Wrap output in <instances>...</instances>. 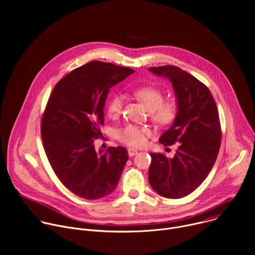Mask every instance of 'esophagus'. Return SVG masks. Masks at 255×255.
I'll return each instance as SVG.
<instances>
[{
  "label": "esophagus",
  "mask_w": 255,
  "mask_h": 255,
  "mask_svg": "<svg viewBox=\"0 0 255 255\" xmlns=\"http://www.w3.org/2000/svg\"><path fill=\"white\" fill-rule=\"evenodd\" d=\"M138 153V151L136 150V149H134V148H128V154H129V156H134V155H136Z\"/></svg>",
  "instance_id": "obj_1"
}]
</instances>
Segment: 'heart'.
<instances>
[{
    "label": "heart",
    "mask_w": 255,
    "mask_h": 255,
    "mask_svg": "<svg viewBox=\"0 0 255 255\" xmlns=\"http://www.w3.org/2000/svg\"><path fill=\"white\" fill-rule=\"evenodd\" d=\"M134 97L141 102L149 111L151 120L160 127L169 126L177 116V105L173 101H163L161 91L153 87H143L134 90ZM123 99L119 95L113 96L107 104V113L110 117L118 116L122 111ZM150 131L147 127L133 124L126 125L117 131V138L120 142L132 147H139L146 142Z\"/></svg>",
    "instance_id": "1"
}]
</instances>
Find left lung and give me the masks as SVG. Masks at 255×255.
<instances>
[{"label":"left lung","mask_w":255,"mask_h":255,"mask_svg":"<svg viewBox=\"0 0 255 255\" xmlns=\"http://www.w3.org/2000/svg\"><path fill=\"white\" fill-rule=\"evenodd\" d=\"M149 70L169 80L176 97L177 116L159 142L178 145L172 158L150 153L149 184L158 195L179 199L203 183L217 159L222 137L219 114L210 90L189 72L174 65Z\"/></svg>","instance_id":"left-lung-1"}]
</instances>
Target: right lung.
<instances>
[{
    "instance_id": "right-lung-1",
    "label": "right lung",
    "mask_w": 255,
    "mask_h": 255,
    "mask_svg": "<svg viewBox=\"0 0 255 255\" xmlns=\"http://www.w3.org/2000/svg\"><path fill=\"white\" fill-rule=\"evenodd\" d=\"M135 70L110 62L91 61L66 75L54 87L41 121V136L48 161L75 195L97 200L117 187L128 160L125 147L96 151L102 137L104 106L113 86Z\"/></svg>"
}]
</instances>
